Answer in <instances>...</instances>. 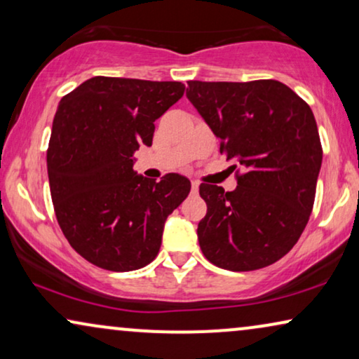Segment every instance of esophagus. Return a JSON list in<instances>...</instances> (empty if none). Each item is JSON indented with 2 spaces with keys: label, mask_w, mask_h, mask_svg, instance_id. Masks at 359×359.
<instances>
[{
  "label": "esophagus",
  "mask_w": 359,
  "mask_h": 359,
  "mask_svg": "<svg viewBox=\"0 0 359 359\" xmlns=\"http://www.w3.org/2000/svg\"><path fill=\"white\" fill-rule=\"evenodd\" d=\"M191 189H193V193H198V191H199V183H198V181H193V183H191Z\"/></svg>",
  "instance_id": "1"
}]
</instances>
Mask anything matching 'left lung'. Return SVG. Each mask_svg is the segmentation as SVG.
<instances>
[{
    "label": "left lung",
    "instance_id": "left-lung-1",
    "mask_svg": "<svg viewBox=\"0 0 359 359\" xmlns=\"http://www.w3.org/2000/svg\"><path fill=\"white\" fill-rule=\"evenodd\" d=\"M186 96L237 165V188L199 186V247L215 266L253 271L281 259L311 217L322 144L313 112L276 80L188 81Z\"/></svg>",
    "mask_w": 359,
    "mask_h": 359
}]
</instances>
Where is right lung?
<instances>
[{"mask_svg":"<svg viewBox=\"0 0 359 359\" xmlns=\"http://www.w3.org/2000/svg\"><path fill=\"white\" fill-rule=\"evenodd\" d=\"M180 81L95 76L62 97L47 149L53 209L76 253L107 271H134L158 255L165 220L191 183H158L132 170L151 145L154 122L181 96Z\"/></svg>","mask_w":359,"mask_h":359,"instance_id":"right-lung-1","label":"right lung"}]
</instances>
